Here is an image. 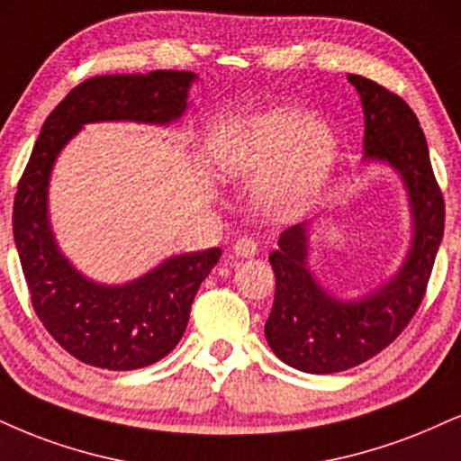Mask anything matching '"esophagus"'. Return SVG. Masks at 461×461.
<instances>
[{"label":"esophagus","mask_w":461,"mask_h":461,"mask_svg":"<svg viewBox=\"0 0 461 461\" xmlns=\"http://www.w3.org/2000/svg\"><path fill=\"white\" fill-rule=\"evenodd\" d=\"M234 253L238 258H253V255H258V242L253 240V238H238L234 242Z\"/></svg>","instance_id":"34e87169"}]
</instances>
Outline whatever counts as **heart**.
<instances>
[{"mask_svg": "<svg viewBox=\"0 0 461 461\" xmlns=\"http://www.w3.org/2000/svg\"><path fill=\"white\" fill-rule=\"evenodd\" d=\"M335 148L329 124L304 122L292 109H275L223 132L219 160L234 176L273 171L264 185L266 206L292 214L318 195L335 160Z\"/></svg>", "mask_w": 461, "mask_h": 461, "instance_id": "1", "label": "heart"}]
</instances>
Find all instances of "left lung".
Returning <instances> with one entry per match:
<instances>
[{"label":"left lung","mask_w":461,"mask_h":461,"mask_svg":"<svg viewBox=\"0 0 461 461\" xmlns=\"http://www.w3.org/2000/svg\"><path fill=\"white\" fill-rule=\"evenodd\" d=\"M365 109V157L402 174L414 216V240L395 279L358 303L330 298L307 270V227L292 225L270 253L275 303L266 320L268 346L307 374H337L391 346L419 312L445 234V197L410 104L380 83L350 75Z\"/></svg>","instance_id":"8db88e82"}]
</instances>
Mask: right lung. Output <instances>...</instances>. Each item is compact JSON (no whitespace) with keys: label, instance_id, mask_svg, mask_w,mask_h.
<instances>
[{"label":"right lung","instance_id":"add662e5","mask_svg":"<svg viewBox=\"0 0 461 461\" xmlns=\"http://www.w3.org/2000/svg\"><path fill=\"white\" fill-rule=\"evenodd\" d=\"M193 72L103 75L72 87L44 120L14 195L13 231L34 312L49 335L81 363L109 371L141 369L174 350L185 335L193 298L221 249L176 255L122 287L83 279L55 247L47 221L53 160L87 122L167 124L186 109Z\"/></svg>","mask_w":461,"mask_h":461}]
</instances>
